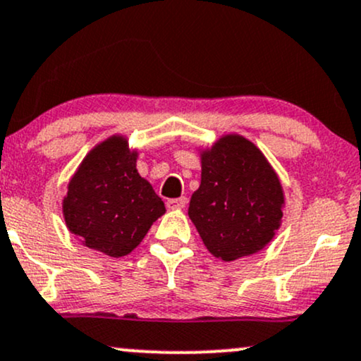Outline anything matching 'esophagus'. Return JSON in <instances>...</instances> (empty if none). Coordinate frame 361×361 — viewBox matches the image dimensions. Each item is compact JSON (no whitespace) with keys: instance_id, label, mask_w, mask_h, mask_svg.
Returning <instances> with one entry per match:
<instances>
[{"instance_id":"1","label":"esophagus","mask_w":361,"mask_h":361,"mask_svg":"<svg viewBox=\"0 0 361 361\" xmlns=\"http://www.w3.org/2000/svg\"><path fill=\"white\" fill-rule=\"evenodd\" d=\"M186 205V198L181 197V198H169L166 202V207L171 208V210H175V208H185Z\"/></svg>"}]
</instances>
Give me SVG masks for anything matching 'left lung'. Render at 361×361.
<instances>
[{
    "label": "left lung",
    "instance_id": "left-lung-1",
    "mask_svg": "<svg viewBox=\"0 0 361 361\" xmlns=\"http://www.w3.org/2000/svg\"><path fill=\"white\" fill-rule=\"evenodd\" d=\"M282 205L279 178L245 137L230 134L203 151L188 215L215 257L230 262L262 250L279 228Z\"/></svg>",
    "mask_w": 361,
    "mask_h": 361
}]
</instances>
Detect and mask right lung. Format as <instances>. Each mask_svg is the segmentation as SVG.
Instances as JSON below:
<instances>
[{"instance_id": "obj_1", "label": "right lung", "mask_w": 361, "mask_h": 361, "mask_svg": "<svg viewBox=\"0 0 361 361\" xmlns=\"http://www.w3.org/2000/svg\"><path fill=\"white\" fill-rule=\"evenodd\" d=\"M136 159L124 137L107 139L85 156L63 198L68 230L111 257L136 249L166 212L153 186L139 176Z\"/></svg>"}]
</instances>
